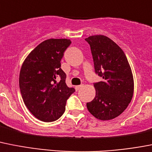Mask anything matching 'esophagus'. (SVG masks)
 <instances>
[{
  "label": "esophagus",
  "instance_id": "esophagus-1",
  "mask_svg": "<svg viewBox=\"0 0 152 152\" xmlns=\"http://www.w3.org/2000/svg\"><path fill=\"white\" fill-rule=\"evenodd\" d=\"M83 87V85H77V86H75V90L76 91H78L79 89L80 88H82Z\"/></svg>",
  "mask_w": 152,
  "mask_h": 152
}]
</instances>
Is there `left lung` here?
Segmentation results:
<instances>
[{
	"mask_svg": "<svg viewBox=\"0 0 152 152\" xmlns=\"http://www.w3.org/2000/svg\"><path fill=\"white\" fill-rule=\"evenodd\" d=\"M85 41L91 47L95 73L103 81L94 84L95 97L87 107L96 118L111 120L126 109L134 93V78L122 49L109 37L93 35Z\"/></svg>",
	"mask_w": 152,
	"mask_h": 152,
	"instance_id": "8db88e82",
	"label": "left lung"
}]
</instances>
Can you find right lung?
I'll return each instance as SVG.
<instances>
[{"label":"right lung","instance_id":"right-lung-1","mask_svg":"<svg viewBox=\"0 0 152 152\" xmlns=\"http://www.w3.org/2000/svg\"><path fill=\"white\" fill-rule=\"evenodd\" d=\"M69 39H48L41 42L25 58L20 68L19 86L26 107L39 120H58L65 111L66 102L75 88L65 83L66 74L61 68ZM59 77L60 81H56Z\"/></svg>","mask_w":152,"mask_h":152}]
</instances>
